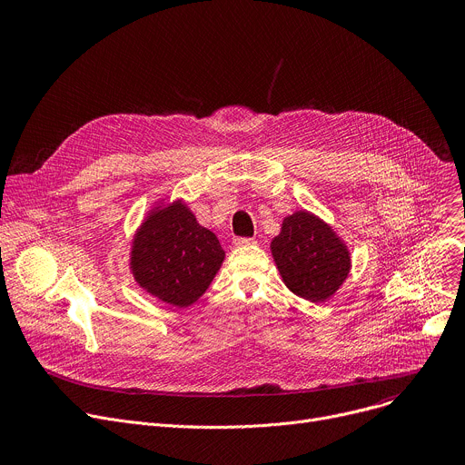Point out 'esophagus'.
Instances as JSON below:
<instances>
[{"instance_id": "34e87169", "label": "esophagus", "mask_w": 465, "mask_h": 465, "mask_svg": "<svg viewBox=\"0 0 465 465\" xmlns=\"http://www.w3.org/2000/svg\"><path fill=\"white\" fill-rule=\"evenodd\" d=\"M255 239H248V237H237L233 239V246L235 248H246V246H253Z\"/></svg>"}]
</instances>
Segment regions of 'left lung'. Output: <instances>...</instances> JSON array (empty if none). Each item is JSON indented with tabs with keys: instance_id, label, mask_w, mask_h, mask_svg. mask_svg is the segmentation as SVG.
Returning a JSON list of instances; mask_svg holds the SVG:
<instances>
[{
	"instance_id": "8db88e82",
	"label": "left lung",
	"mask_w": 465,
	"mask_h": 465,
	"mask_svg": "<svg viewBox=\"0 0 465 465\" xmlns=\"http://www.w3.org/2000/svg\"><path fill=\"white\" fill-rule=\"evenodd\" d=\"M271 252L287 289L312 303L333 296L351 271L346 242L333 226L307 210L283 219Z\"/></svg>"
}]
</instances>
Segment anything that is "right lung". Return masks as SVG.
<instances>
[{
	"label": "right lung",
	"instance_id": "1",
	"mask_svg": "<svg viewBox=\"0 0 465 465\" xmlns=\"http://www.w3.org/2000/svg\"><path fill=\"white\" fill-rule=\"evenodd\" d=\"M224 255L217 235L178 198L149 210L130 244V272L145 292L183 309L208 291Z\"/></svg>",
	"mask_w": 465,
	"mask_h": 465
}]
</instances>
